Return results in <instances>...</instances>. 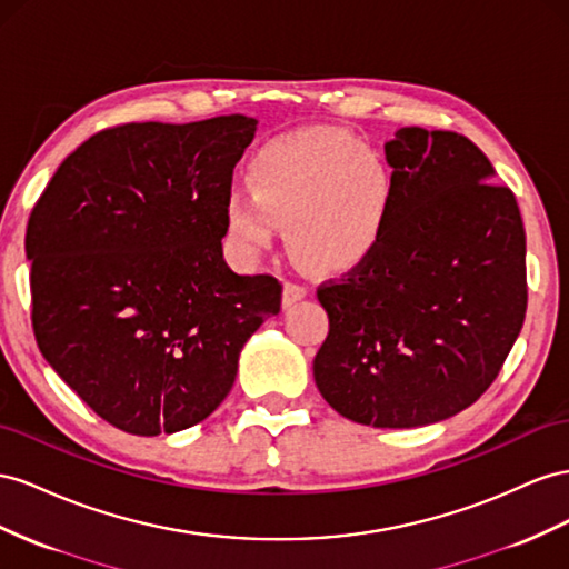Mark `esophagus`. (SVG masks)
Segmentation results:
<instances>
[{
  "label": "esophagus",
  "instance_id": "esophagus-1",
  "mask_svg": "<svg viewBox=\"0 0 569 569\" xmlns=\"http://www.w3.org/2000/svg\"><path fill=\"white\" fill-rule=\"evenodd\" d=\"M306 295H309V287L301 284V282L289 280V282H284V291H282V303H284V306H291V303L301 301Z\"/></svg>",
  "mask_w": 569,
  "mask_h": 569
}]
</instances>
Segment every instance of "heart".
<instances>
[{"label":"heart","instance_id":"1","mask_svg":"<svg viewBox=\"0 0 569 569\" xmlns=\"http://www.w3.org/2000/svg\"><path fill=\"white\" fill-rule=\"evenodd\" d=\"M251 193L224 201L234 247L256 256L274 239L278 222L306 268L340 272L371 256L392 218V164L345 131L303 129L272 138L247 164Z\"/></svg>","mask_w":569,"mask_h":569}]
</instances>
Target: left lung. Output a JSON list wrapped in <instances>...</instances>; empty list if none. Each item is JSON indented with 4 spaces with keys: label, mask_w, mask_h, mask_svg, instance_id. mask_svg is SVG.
Instances as JSON below:
<instances>
[{
    "label": "left lung",
    "mask_w": 569,
    "mask_h": 569,
    "mask_svg": "<svg viewBox=\"0 0 569 569\" xmlns=\"http://www.w3.org/2000/svg\"><path fill=\"white\" fill-rule=\"evenodd\" d=\"M378 249L318 287L330 330L313 359L326 402L376 428H417L473 405L527 313V237L515 193L467 136L405 127Z\"/></svg>",
    "instance_id": "1"
}]
</instances>
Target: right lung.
Returning <instances> with one entry per match:
<instances>
[{"label":"right lung","mask_w":569,"mask_h":569,"mask_svg":"<svg viewBox=\"0 0 569 569\" xmlns=\"http://www.w3.org/2000/svg\"><path fill=\"white\" fill-rule=\"evenodd\" d=\"M256 119L121 124L59 164L30 212L33 332L57 376L119 431H183L220 407L280 313L272 274L222 258L224 201Z\"/></svg>","instance_id":"obj_1"}]
</instances>
